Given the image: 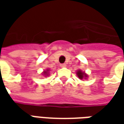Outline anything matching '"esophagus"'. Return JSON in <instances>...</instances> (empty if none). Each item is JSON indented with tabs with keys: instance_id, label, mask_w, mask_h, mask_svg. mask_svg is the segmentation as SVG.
Here are the masks:
<instances>
[{
	"instance_id": "obj_1",
	"label": "esophagus",
	"mask_w": 124,
	"mask_h": 124,
	"mask_svg": "<svg viewBox=\"0 0 124 124\" xmlns=\"http://www.w3.org/2000/svg\"><path fill=\"white\" fill-rule=\"evenodd\" d=\"M60 66H61V68H65V67H66V65L64 63H61V64H60Z\"/></svg>"
}]
</instances>
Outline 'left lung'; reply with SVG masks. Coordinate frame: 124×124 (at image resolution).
Instances as JSON below:
<instances>
[{"label": "left lung", "mask_w": 124, "mask_h": 124, "mask_svg": "<svg viewBox=\"0 0 124 124\" xmlns=\"http://www.w3.org/2000/svg\"><path fill=\"white\" fill-rule=\"evenodd\" d=\"M77 76L79 77V79H82L83 78H84V77H87V75L85 74L84 72H81V70H78L77 72Z\"/></svg>", "instance_id": "obj_1"}]
</instances>
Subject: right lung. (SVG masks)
<instances>
[{
	"label": "right lung",
	"instance_id": "obj_1",
	"mask_svg": "<svg viewBox=\"0 0 124 124\" xmlns=\"http://www.w3.org/2000/svg\"><path fill=\"white\" fill-rule=\"evenodd\" d=\"M49 72V70H46V71H45L43 73H44V74H45V75H47V74H48V72Z\"/></svg>",
	"mask_w": 124,
	"mask_h": 124
}]
</instances>
